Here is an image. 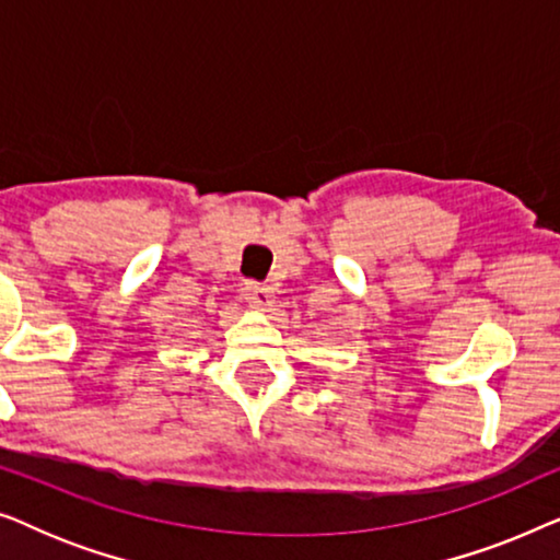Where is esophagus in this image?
Wrapping results in <instances>:
<instances>
[{"label": "esophagus", "instance_id": "1", "mask_svg": "<svg viewBox=\"0 0 560 560\" xmlns=\"http://www.w3.org/2000/svg\"><path fill=\"white\" fill-rule=\"evenodd\" d=\"M242 293H244V298H247V303L252 305V308H257V311H267L275 303L272 288L262 285V282H244Z\"/></svg>", "mask_w": 560, "mask_h": 560}]
</instances>
